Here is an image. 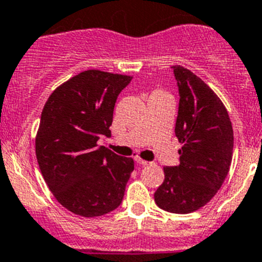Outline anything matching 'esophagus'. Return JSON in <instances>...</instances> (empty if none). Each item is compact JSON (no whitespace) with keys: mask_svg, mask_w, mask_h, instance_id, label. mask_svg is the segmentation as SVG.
<instances>
[{"mask_svg":"<svg viewBox=\"0 0 262 262\" xmlns=\"http://www.w3.org/2000/svg\"><path fill=\"white\" fill-rule=\"evenodd\" d=\"M136 162L138 164H141V166H147L148 164L147 160H143V159H141V158H136Z\"/></svg>","mask_w":262,"mask_h":262,"instance_id":"esophagus-1","label":"esophagus"}]
</instances>
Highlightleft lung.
<instances>
[{
	"instance_id": "1",
	"label": "left lung",
	"mask_w": 262,
	"mask_h": 262,
	"mask_svg": "<svg viewBox=\"0 0 262 262\" xmlns=\"http://www.w3.org/2000/svg\"><path fill=\"white\" fill-rule=\"evenodd\" d=\"M180 103L175 134L180 164L164 167V180L154 193L158 206L188 214L210 202L230 171L234 130L219 96L187 68L175 65Z\"/></svg>"
}]
</instances>
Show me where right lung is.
Listing matches in <instances>:
<instances>
[{"label":"right lung","mask_w":262,"mask_h":262,"mask_svg":"<svg viewBox=\"0 0 262 262\" xmlns=\"http://www.w3.org/2000/svg\"><path fill=\"white\" fill-rule=\"evenodd\" d=\"M133 77L84 70L47 100L35 138L39 168L55 199L77 215L94 218L120 206L132 158L98 146L111 136L116 99Z\"/></svg>","instance_id":"add662e5"}]
</instances>
